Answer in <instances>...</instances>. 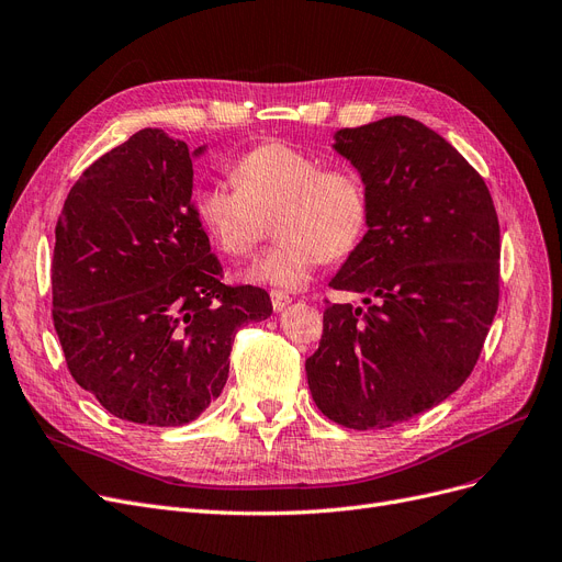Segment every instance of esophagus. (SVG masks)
Masks as SVG:
<instances>
[{
	"label": "esophagus",
	"instance_id": "obj_1",
	"mask_svg": "<svg viewBox=\"0 0 562 562\" xmlns=\"http://www.w3.org/2000/svg\"><path fill=\"white\" fill-rule=\"evenodd\" d=\"M270 301H273V310L276 313H282V310L292 303V296L289 294H284V292H278V289H273V292H270Z\"/></svg>",
	"mask_w": 562,
	"mask_h": 562
}]
</instances>
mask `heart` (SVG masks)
<instances>
[{
	"instance_id": "b5f03b06",
	"label": "heart",
	"mask_w": 562,
	"mask_h": 562,
	"mask_svg": "<svg viewBox=\"0 0 562 562\" xmlns=\"http://www.w3.org/2000/svg\"><path fill=\"white\" fill-rule=\"evenodd\" d=\"M234 182L194 192V211L222 252L247 257L276 213V247L247 270V280L299 289L328 259L349 257L370 226V194L351 169H326L324 159L282 140L247 150L232 169Z\"/></svg>"
}]
</instances>
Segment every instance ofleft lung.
<instances>
[{"mask_svg": "<svg viewBox=\"0 0 562 562\" xmlns=\"http://www.w3.org/2000/svg\"><path fill=\"white\" fill-rule=\"evenodd\" d=\"M334 148L368 187L370 226L328 284L375 303H328L307 386L330 422L389 428L470 378L501 296V224L484 178L419 120L340 130Z\"/></svg>", "mask_w": 562, "mask_h": 562, "instance_id": "obj_1", "label": "left lung"}]
</instances>
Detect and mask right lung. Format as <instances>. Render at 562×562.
<instances>
[{
	"label": "right lung",
	"instance_id": "right-lung-1",
	"mask_svg": "<svg viewBox=\"0 0 562 562\" xmlns=\"http://www.w3.org/2000/svg\"><path fill=\"white\" fill-rule=\"evenodd\" d=\"M184 140L140 130L90 164L55 226L53 322L71 378L117 419L194 422L226 384L243 324L273 313L228 286L192 203Z\"/></svg>",
	"mask_w": 562,
	"mask_h": 562
}]
</instances>
